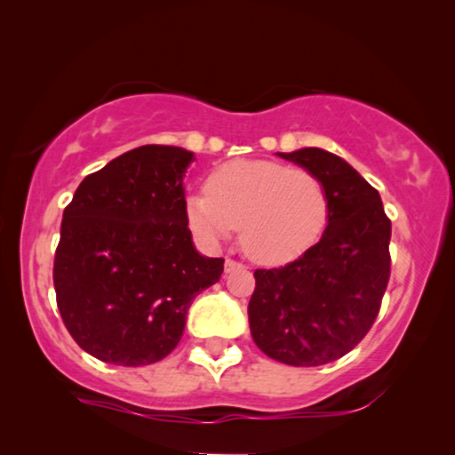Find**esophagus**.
<instances>
[{
    "mask_svg": "<svg viewBox=\"0 0 455 455\" xmlns=\"http://www.w3.org/2000/svg\"><path fill=\"white\" fill-rule=\"evenodd\" d=\"M226 273H232V271H238V269H244V265L242 263H235V260H232V259H226Z\"/></svg>",
    "mask_w": 455,
    "mask_h": 455,
    "instance_id": "obj_1",
    "label": "esophagus"
}]
</instances>
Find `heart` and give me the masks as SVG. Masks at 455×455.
Returning a JSON list of instances; mask_svg holds the SVG:
<instances>
[{
    "instance_id": "heart-1",
    "label": "heart",
    "mask_w": 455,
    "mask_h": 455,
    "mask_svg": "<svg viewBox=\"0 0 455 455\" xmlns=\"http://www.w3.org/2000/svg\"><path fill=\"white\" fill-rule=\"evenodd\" d=\"M186 221L207 246L240 228V244L252 260L282 265L321 240L329 221L325 186L302 167L267 159H235L217 167L207 195L186 196Z\"/></svg>"
}]
</instances>
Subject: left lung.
<instances>
[{
    "label": "left lung",
    "instance_id": "1",
    "mask_svg": "<svg viewBox=\"0 0 455 455\" xmlns=\"http://www.w3.org/2000/svg\"><path fill=\"white\" fill-rule=\"evenodd\" d=\"M315 173L327 190L321 240L279 269H257L248 302L254 344L290 366L333 363L364 338L389 282L391 221L381 196L325 148L277 153Z\"/></svg>",
    "mask_w": 455,
    "mask_h": 455
}]
</instances>
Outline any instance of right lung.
Returning <instances> with one entry per match:
<instances>
[{
  "label": "right lung",
  "mask_w": 455,
  "mask_h": 455,
  "mask_svg": "<svg viewBox=\"0 0 455 455\" xmlns=\"http://www.w3.org/2000/svg\"><path fill=\"white\" fill-rule=\"evenodd\" d=\"M195 153L145 145L86 176L64 211L53 263L74 341L103 363L153 364L178 346L186 315L220 282L223 259L196 251L184 176Z\"/></svg>",
  "instance_id": "right-lung-1"
}]
</instances>
